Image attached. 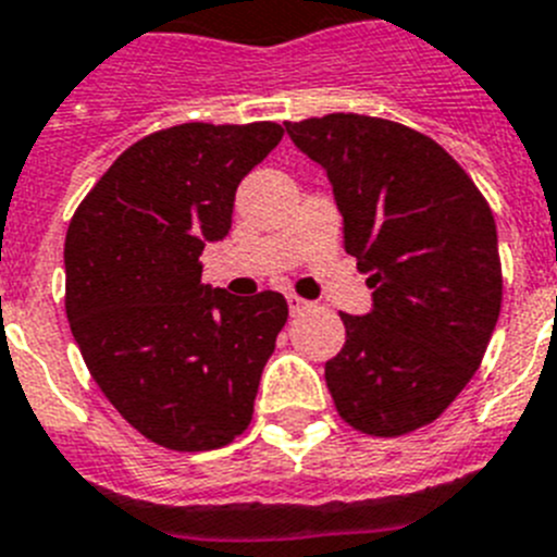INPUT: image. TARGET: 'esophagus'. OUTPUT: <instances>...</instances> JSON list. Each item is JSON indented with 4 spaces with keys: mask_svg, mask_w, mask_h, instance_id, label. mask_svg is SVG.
Masks as SVG:
<instances>
[{
    "mask_svg": "<svg viewBox=\"0 0 557 557\" xmlns=\"http://www.w3.org/2000/svg\"><path fill=\"white\" fill-rule=\"evenodd\" d=\"M287 304H289V312H293V314H301V312H307L309 307H312V304L304 301V298H298V295H287Z\"/></svg>",
    "mask_w": 557,
    "mask_h": 557,
    "instance_id": "34e87169",
    "label": "esophagus"
}]
</instances>
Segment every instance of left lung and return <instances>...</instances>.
I'll return each mask as SVG.
<instances>
[{
	"label": "left lung",
	"instance_id": "1",
	"mask_svg": "<svg viewBox=\"0 0 557 557\" xmlns=\"http://www.w3.org/2000/svg\"><path fill=\"white\" fill-rule=\"evenodd\" d=\"M326 170L346 253L373 309L339 312L346 346L326 362L339 418L373 437L432 424L480 368L502 309L496 223L469 172L424 133L366 113L284 122Z\"/></svg>",
	"mask_w": 557,
	"mask_h": 557
}]
</instances>
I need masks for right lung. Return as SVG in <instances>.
Wrapping results in <instances>:
<instances>
[{
	"label": "right lung",
	"instance_id": "add662e5",
	"mask_svg": "<svg viewBox=\"0 0 557 557\" xmlns=\"http://www.w3.org/2000/svg\"><path fill=\"white\" fill-rule=\"evenodd\" d=\"M282 136L275 122L150 133L69 223L66 318L88 373L164 449H220L250 424L287 301L206 287L198 256L228 234L236 186Z\"/></svg>",
	"mask_w": 557,
	"mask_h": 557
}]
</instances>
